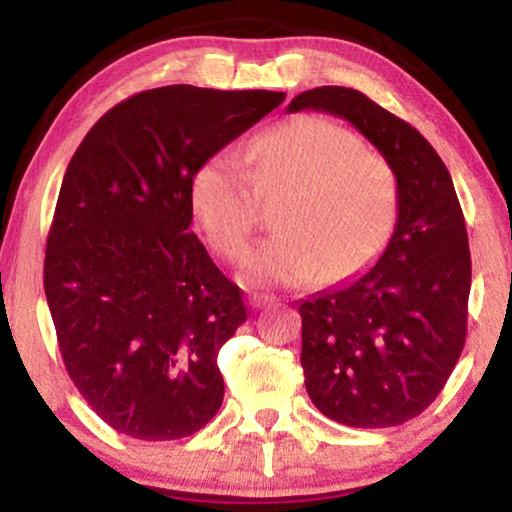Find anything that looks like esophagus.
<instances>
[{"label":"esophagus","mask_w":512,"mask_h":512,"mask_svg":"<svg viewBox=\"0 0 512 512\" xmlns=\"http://www.w3.org/2000/svg\"><path fill=\"white\" fill-rule=\"evenodd\" d=\"M274 302H276L274 295H264V293H252L250 295V307H255V309L269 307V304H274Z\"/></svg>","instance_id":"obj_1"}]
</instances>
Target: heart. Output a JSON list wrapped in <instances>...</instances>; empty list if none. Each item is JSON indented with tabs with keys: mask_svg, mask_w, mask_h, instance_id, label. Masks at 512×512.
<instances>
[{
	"mask_svg": "<svg viewBox=\"0 0 512 512\" xmlns=\"http://www.w3.org/2000/svg\"><path fill=\"white\" fill-rule=\"evenodd\" d=\"M252 172L234 153L205 158L191 177V208L224 260H241L260 222V196L278 200L281 229L243 264L255 286H302L323 271L342 281L364 271L390 241L399 179L390 160L361 146L352 129L302 115L267 129L248 148Z\"/></svg>",
	"mask_w": 512,
	"mask_h": 512,
	"instance_id": "1",
	"label": "heart"
}]
</instances>
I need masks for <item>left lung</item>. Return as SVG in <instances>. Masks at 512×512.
Instances as JSON below:
<instances>
[{
	"label": "left lung",
	"mask_w": 512,
	"mask_h": 512,
	"mask_svg": "<svg viewBox=\"0 0 512 512\" xmlns=\"http://www.w3.org/2000/svg\"><path fill=\"white\" fill-rule=\"evenodd\" d=\"M345 118L390 160L399 212L378 262L300 302L309 399L349 428H392L442 392L465 345L470 248L454 181L409 122L347 87L297 94L288 113Z\"/></svg>",
	"instance_id": "left-lung-1"
}]
</instances>
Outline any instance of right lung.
<instances>
[{
	"label": "right lung",
	"instance_id": "right-lung-1",
	"mask_svg": "<svg viewBox=\"0 0 512 512\" xmlns=\"http://www.w3.org/2000/svg\"><path fill=\"white\" fill-rule=\"evenodd\" d=\"M283 99L148 89L103 115L70 160L44 293L68 375L122 435L189 437L222 406L217 354L248 314L189 229L191 177Z\"/></svg>",
	"mask_w": 512,
	"mask_h": 512
}]
</instances>
